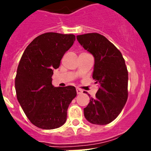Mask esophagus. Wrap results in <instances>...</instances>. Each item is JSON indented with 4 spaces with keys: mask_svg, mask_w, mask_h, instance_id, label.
Returning <instances> with one entry per match:
<instances>
[{
    "mask_svg": "<svg viewBox=\"0 0 151 151\" xmlns=\"http://www.w3.org/2000/svg\"><path fill=\"white\" fill-rule=\"evenodd\" d=\"M76 91H77V94H81V93H83V90L80 89V88H76Z\"/></svg>",
    "mask_w": 151,
    "mask_h": 151,
    "instance_id": "obj_1",
    "label": "esophagus"
}]
</instances>
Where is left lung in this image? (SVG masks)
I'll use <instances>...</instances> for the list:
<instances>
[{"label":"left lung","mask_w":151,"mask_h":151,"mask_svg":"<svg viewBox=\"0 0 151 151\" xmlns=\"http://www.w3.org/2000/svg\"><path fill=\"white\" fill-rule=\"evenodd\" d=\"M77 39L94 57L93 78L99 85L96 97L91 98L84 108L85 118L93 124H108L118 116L127 101L128 71L125 60L116 47L99 33L79 35Z\"/></svg>","instance_id":"1"}]
</instances>
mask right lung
<instances>
[{"instance_id":"add662e5","label":"right lung","mask_w":151,"mask_h":151,"mask_svg":"<svg viewBox=\"0 0 151 151\" xmlns=\"http://www.w3.org/2000/svg\"><path fill=\"white\" fill-rule=\"evenodd\" d=\"M75 41L73 34L46 33L35 38L22 54L15 77L17 98L29 121L54 129L66 121L67 109L77 96L75 87L55 88L53 70Z\"/></svg>"}]
</instances>
